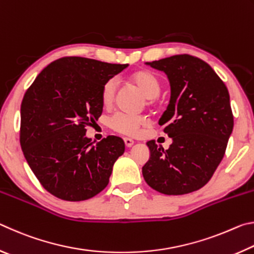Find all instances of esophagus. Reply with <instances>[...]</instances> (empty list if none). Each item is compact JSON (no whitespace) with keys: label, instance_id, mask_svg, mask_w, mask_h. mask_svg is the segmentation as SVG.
<instances>
[{"label":"esophagus","instance_id":"34e87169","mask_svg":"<svg viewBox=\"0 0 254 254\" xmlns=\"http://www.w3.org/2000/svg\"><path fill=\"white\" fill-rule=\"evenodd\" d=\"M124 143H126V145L127 148H130V147H132L133 145V143H134V141H133L131 137H124Z\"/></svg>","mask_w":254,"mask_h":254}]
</instances>
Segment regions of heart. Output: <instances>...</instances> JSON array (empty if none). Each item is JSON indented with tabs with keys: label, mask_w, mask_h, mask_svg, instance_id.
I'll use <instances>...</instances> for the list:
<instances>
[{
	"label": "heart",
	"mask_w": 254,
	"mask_h": 254,
	"mask_svg": "<svg viewBox=\"0 0 254 254\" xmlns=\"http://www.w3.org/2000/svg\"><path fill=\"white\" fill-rule=\"evenodd\" d=\"M130 80L143 95L147 97L148 105H154L157 102V96L161 92V81L152 71L141 69L130 76ZM117 95V83L114 79H109L103 84L101 88V102L105 107L113 105ZM148 120L144 115L130 114L118 112L109 119V126L112 130L121 133L124 135H135L140 127L147 124Z\"/></svg>",
	"instance_id": "heart-1"
}]
</instances>
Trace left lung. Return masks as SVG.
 <instances>
[{
    "instance_id": "left-lung-1",
    "label": "left lung",
    "mask_w": 254,
    "mask_h": 254,
    "mask_svg": "<svg viewBox=\"0 0 254 254\" xmlns=\"http://www.w3.org/2000/svg\"><path fill=\"white\" fill-rule=\"evenodd\" d=\"M147 64L165 71L170 81V102L159 124L173 143L163 150L148 141L143 178L165 195L198 190L220 165L233 130L229 91L213 68L194 56L175 55Z\"/></svg>"
}]
</instances>
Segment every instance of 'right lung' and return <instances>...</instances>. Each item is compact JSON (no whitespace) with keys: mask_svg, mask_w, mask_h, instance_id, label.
<instances>
[{"mask_svg":"<svg viewBox=\"0 0 254 254\" xmlns=\"http://www.w3.org/2000/svg\"><path fill=\"white\" fill-rule=\"evenodd\" d=\"M127 66L63 57L42 69L25 92L21 148L42 187L57 198L89 199L109 184L124 141L109 135L93 145L86 127L102 115L103 84Z\"/></svg>","mask_w":254,"mask_h":254,"instance_id":"1","label":"right lung"}]
</instances>
